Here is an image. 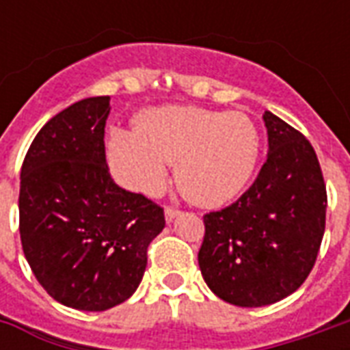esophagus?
Here are the masks:
<instances>
[{
  "label": "esophagus",
  "mask_w": 350,
  "mask_h": 350,
  "mask_svg": "<svg viewBox=\"0 0 350 350\" xmlns=\"http://www.w3.org/2000/svg\"><path fill=\"white\" fill-rule=\"evenodd\" d=\"M178 215H180V210H178V208L167 206V210H165V217H167L168 223H170V221H174Z\"/></svg>",
  "instance_id": "obj_1"
}]
</instances>
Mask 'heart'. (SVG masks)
Instances as JSON below:
<instances>
[{"instance_id": "1", "label": "heart", "mask_w": 350, "mask_h": 350, "mask_svg": "<svg viewBox=\"0 0 350 350\" xmlns=\"http://www.w3.org/2000/svg\"><path fill=\"white\" fill-rule=\"evenodd\" d=\"M260 133L250 116L198 107H163L138 118L137 131L116 129L108 163L118 182L153 195L176 165L178 187L193 202L219 206L240 195L257 167Z\"/></svg>"}]
</instances>
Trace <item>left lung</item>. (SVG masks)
Instances as JSON below:
<instances>
[{"mask_svg":"<svg viewBox=\"0 0 350 350\" xmlns=\"http://www.w3.org/2000/svg\"><path fill=\"white\" fill-rule=\"evenodd\" d=\"M268 159L234 204L206 213L198 266L221 300L260 308L283 300L315 266L326 225V183L300 131L264 112Z\"/></svg>","mask_w":350,"mask_h":350,"instance_id":"left-lung-1","label":"left lung"}]
</instances>
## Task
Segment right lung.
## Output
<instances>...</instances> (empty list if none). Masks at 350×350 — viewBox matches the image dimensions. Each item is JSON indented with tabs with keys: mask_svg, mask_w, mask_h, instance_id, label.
<instances>
[{
	"mask_svg": "<svg viewBox=\"0 0 350 350\" xmlns=\"http://www.w3.org/2000/svg\"><path fill=\"white\" fill-rule=\"evenodd\" d=\"M110 97H90L42 125L20 172V240L46 293L67 308L105 311L137 291L165 212L110 176Z\"/></svg>",
	"mask_w": 350,
	"mask_h": 350,
	"instance_id": "right-lung-1",
	"label": "right lung"
}]
</instances>
